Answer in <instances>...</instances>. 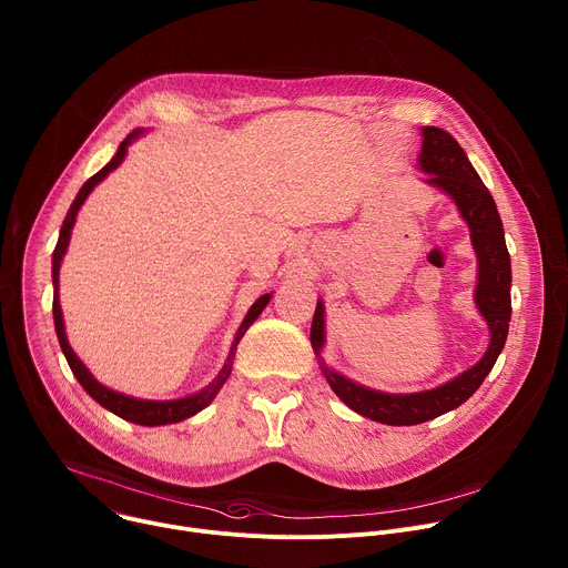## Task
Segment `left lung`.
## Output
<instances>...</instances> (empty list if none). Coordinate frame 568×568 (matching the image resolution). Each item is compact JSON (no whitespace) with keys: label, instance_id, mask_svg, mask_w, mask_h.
<instances>
[{"label":"left lung","instance_id":"8db88e82","mask_svg":"<svg viewBox=\"0 0 568 568\" xmlns=\"http://www.w3.org/2000/svg\"><path fill=\"white\" fill-rule=\"evenodd\" d=\"M419 153V169L428 173L426 182L446 192L462 219L470 227V241L477 254V290L475 303L490 329V345L486 354L470 369L455 376L453 382L413 395H388L358 386L343 374L321 363L323 376L334 395L349 406L354 413L388 426H417L430 422L444 413L459 408L475 390L484 384L486 374L493 369L499 352L504 349L510 321V256L504 241V227L495 201L477 171L473 169L466 151L459 142L439 126H426ZM310 341L314 352L321 356L325 341L323 301L316 303Z\"/></svg>","mask_w":568,"mask_h":568}]
</instances>
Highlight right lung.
Segmentation results:
<instances>
[{
  "label": "right lung",
  "instance_id": "1",
  "mask_svg": "<svg viewBox=\"0 0 568 568\" xmlns=\"http://www.w3.org/2000/svg\"><path fill=\"white\" fill-rule=\"evenodd\" d=\"M142 135V129H135L131 131L118 146L115 155L111 158L109 164H104L95 175H91L82 189L78 192L64 223H62V230H60V239H58V245H55V252H53V321H55V332H58V341H60V347L69 361V367L71 372L75 374V379L80 382V386L102 406L106 408L109 413L131 422V424H138V426H164V424H178L182 419H189L194 417L196 413H201L203 408H207L214 397L219 395V390L223 388V384L227 382V376L232 372V363H234V354H236V345L239 341L243 338V334L250 329V325L258 318V314L265 310V305L270 303L272 294H263L247 312L245 321L241 323L236 336H234V343H232V349H230V356H227V363L225 367L221 369V374L216 376V379L201 393L192 395V397H184V399H173V402H149V399H135V397H126V395H120L106 386H102L98 379H93V374L89 372V367L78 358V354L71 349L69 341H67V332H64V318H62V307H60V294H58V283H60V265H62V258L67 254V247H69V241H71V230L75 225V216L80 212V207L84 205L87 196L93 192V186L98 182H102L126 155V149L129 144Z\"/></svg>",
  "mask_w": 568,
  "mask_h": 568
}]
</instances>
